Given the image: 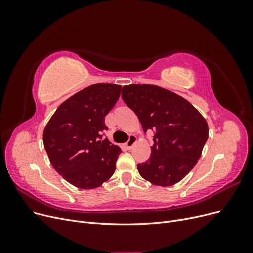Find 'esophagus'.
<instances>
[{
	"instance_id": "esophagus-1",
	"label": "esophagus",
	"mask_w": 253,
	"mask_h": 253,
	"mask_svg": "<svg viewBox=\"0 0 253 253\" xmlns=\"http://www.w3.org/2000/svg\"><path fill=\"white\" fill-rule=\"evenodd\" d=\"M136 141H137V139H136V137H135V136H133V135L129 136L128 140H127V141H126V149H127V150H131V149L133 148V145L136 143Z\"/></svg>"
}]
</instances>
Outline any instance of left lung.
<instances>
[{
    "label": "left lung",
    "mask_w": 253,
    "mask_h": 253,
    "mask_svg": "<svg viewBox=\"0 0 253 253\" xmlns=\"http://www.w3.org/2000/svg\"><path fill=\"white\" fill-rule=\"evenodd\" d=\"M121 96L143 132H154L150 159L137 165L141 177L162 187L180 181L196 165L208 139L206 119L185 98L156 85H126Z\"/></svg>",
    "instance_id": "8db88e82"
}]
</instances>
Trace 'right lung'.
Returning a JSON list of instances; mask_svg holds the SVG:
<instances>
[{"mask_svg": "<svg viewBox=\"0 0 253 253\" xmlns=\"http://www.w3.org/2000/svg\"><path fill=\"white\" fill-rule=\"evenodd\" d=\"M120 90L117 84H93L61 104L44 128V147L53 169L79 189L100 187L116 169L121 150L102 139V133L108 129L104 117Z\"/></svg>", "mask_w": 253, "mask_h": 253, "instance_id": "obj_1", "label": "right lung"}]
</instances>
